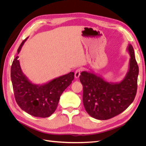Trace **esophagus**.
Here are the masks:
<instances>
[{
    "instance_id": "1",
    "label": "esophagus",
    "mask_w": 146,
    "mask_h": 146,
    "mask_svg": "<svg viewBox=\"0 0 146 146\" xmlns=\"http://www.w3.org/2000/svg\"><path fill=\"white\" fill-rule=\"evenodd\" d=\"M81 71H82V69H78L76 70V71L75 72V74H74L75 78H78L79 77H80Z\"/></svg>"
}]
</instances>
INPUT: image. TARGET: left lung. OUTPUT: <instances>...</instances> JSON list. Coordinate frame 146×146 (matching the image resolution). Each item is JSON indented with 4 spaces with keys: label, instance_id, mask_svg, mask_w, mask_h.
<instances>
[{
    "label": "left lung",
    "instance_id": "1",
    "mask_svg": "<svg viewBox=\"0 0 146 146\" xmlns=\"http://www.w3.org/2000/svg\"><path fill=\"white\" fill-rule=\"evenodd\" d=\"M130 54L129 70L120 82H108L92 72L83 71L80 81L83 88V103L86 112L99 120H107L121 113L135 99L139 68L133 46L127 48Z\"/></svg>",
    "mask_w": 146,
    "mask_h": 146
}]
</instances>
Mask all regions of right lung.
Wrapping results in <instances>:
<instances>
[{
  "label": "right lung",
  "instance_id": "right-lung-1",
  "mask_svg": "<svg viewBox=\"0 0 146 146\" xmlns=\"http://www.w3.org/2000/svg\"><path fill=\"white\" fill-rule=\"evenodd\" d=\"M27 38L21 44L17 54ZM18 58V56H16L11 68V78L17 105L35 117L50 116L56 109L61 95L74 80V73L70 72L42 85H36L22 71Z\"/></svg>",
  "mask_w": 146,
  "mask_h": 146
}]
</instances>
